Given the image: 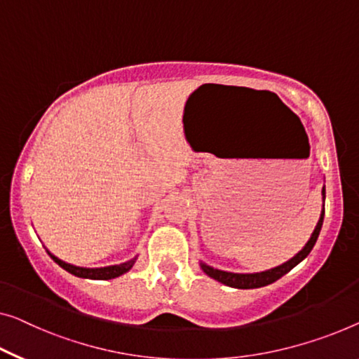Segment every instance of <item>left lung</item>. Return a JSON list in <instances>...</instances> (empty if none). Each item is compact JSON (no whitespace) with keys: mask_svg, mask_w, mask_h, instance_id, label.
I'll return each instance as SVG.
<instances>
[{"mask_svg":"<svg viewBox=\"0 0 359 359\" xmlns=\"http://www.w3.org/2000/svg\"><path fill=\"white\" fill-rule=\"evenodd\" d=\"M323 196L325 198L324 189H323ZM323 222H324V208H323V211H320V217L316 224V229H314V232L311 233V238L308 240V243L304 245L303 250L298 251V253L293 256L292 259H288L287 263H283L277 267H272V269H269V271L255 272V274H235V272L214 269V267L208 266L205 263H201L200 266H201L203 272H206V274L212 277L214 280L221 282V283H224V285L233 287V288H259V287L269 285V283L279 280L282 276H285L287 272H290L293 267H295L298 263H302V261L306 258V256L309 255V251L313 250L314 243H316L319 232H320V227H323Z\"/></svg>","mask_w":359,"mask_h":359,"instance_id":"obj_1","label":"left lung"}]
</instances>
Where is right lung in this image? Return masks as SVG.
Segmentation results:
<instances>
[{
  "label": "right lung",
  "mask_w": 359,
  "mask_h": 359,
  "mask_svg": "<svg viewBox=\"0 0 359 359\" xmlns=\"http://www.w3.org/2000/svg\"><path fill=\"white\" fill-rule=\"evenodd\" d=\"M48 255L51 256L53 261L55 263L60 264L62 269H66L67 272H71V274L77 276V277H82V279H95V280H109V279H116V277H119L122 274H126L127 271L132 269V266L135 264L137 258H133L130 261H126V263L122 264H116V266H106V267H80V266H74V264H69V263H64L60 258H56L55 255H51L50 251H48Z\"/></svg>",
  "instance_id": "obj_1"
}]
</instances>
